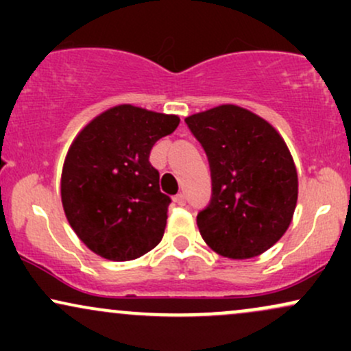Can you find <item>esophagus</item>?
<instances>
[{"label":"esophagus","instance_id":"esophagus-1","mask_svg":"<svg viewBox=\"0 0 351 351\" xmlns=\"http://www.w3.org/2000/svg\"><path fill=\"white\" fill-rule=\"evenodd\" d=\"M175 203H178L180 206H184V204H186V196H184L183 193H178V195L175 196Z\"/></svg>","mask_w":351,"mask_h":351}]
</instances>
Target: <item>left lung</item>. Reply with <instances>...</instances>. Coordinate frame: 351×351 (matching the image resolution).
I'll return each instance as SVG.
<instances>
[{"label":"left lung","mask_w":351,"mask_h":351,"mask_svg":"<svg viewBox=\"0 0 351 351\" xmlns=\"http://www.w3.org/2000/svg\"><path fill=\"white\" fill-rule=\"evenodd\" d=\"M211 170V199L196 216L213 251L249 259L272 247L291 224L299 181L282 136L264 119L219 106L184 119Z\"/></svg>","instance_id":"8db88e82"}]
</instances>
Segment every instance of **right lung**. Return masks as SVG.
<instances>
[{"label": "right lung", "mask_w": 351, "mask_h": 351, "mask_svg": "<svg viewBox=\"0 0 351 351\" xmlns=\"http://www.w3.org/2000/svg\"><path fill=\"white\" fill-rule=\"evenodd\" d=\"M176 115L119 106L95 117L71 145L60 180L67 221L90 251L132 261L162 241L171 198L160 191L152 147Z\"/></svg>", "instance_id": "right-lung-1"}]
</instances>
